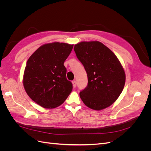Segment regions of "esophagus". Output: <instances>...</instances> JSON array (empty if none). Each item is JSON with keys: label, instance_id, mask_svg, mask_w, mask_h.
Listing matches in <instances>:
<instances>
[{"label": "esophagus", "instance_id": "1", "mask_svg": "<svg viewBox=\"0 0 151 151\" xmlns=\"http://www.w3.org/2000/svg\"><path fill=\"white\" fill-rule=\"evenodd\" d=\"M72 84H73V87H74V88H76V86H77V83H76V80H74L72 81Z\"/></svg>", "mask_w": 151, "mask_h": 151}]
</instances>
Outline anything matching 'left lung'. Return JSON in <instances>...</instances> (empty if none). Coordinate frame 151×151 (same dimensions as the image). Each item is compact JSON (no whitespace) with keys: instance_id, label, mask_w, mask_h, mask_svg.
<instances>
[{"instance_id":"8db88e82","label":"left lung","mask_w":151,"mask_h":151,"mask_svg":"<svg viewBox=\"0 0 151 151\" xmlns=\"http://www.w3.org/2000/svg\"><path fill=\"white\" fill-rule=\"evenodd\" d=\"M76 56L87 72L88 84L80 92L87 106L101 110L119 97L125 83V73L110 49L98 41L81 42L74 45Z\"/></svg>"}]
</instances>
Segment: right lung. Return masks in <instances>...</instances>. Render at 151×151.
Here are the masks:
<instances>
[{
	"mask_svg": "<svg viewBox=\"0 0 151 151\" xmlns=\"http://www.w3.org/2000/svg\"><path fill=\"white\" fill-rule=\"evenodd\" d=\"M73 46L59 42L44 44L28 58L22 83L27 94L40 106L57 108L72 92V84L66 78L63 63Z\"/></svg>",
	"mask_w": 151,
	"mask_h": 151,
	"instance_id": "obj_1",
	"label": "right lung"
}]
</instances>
